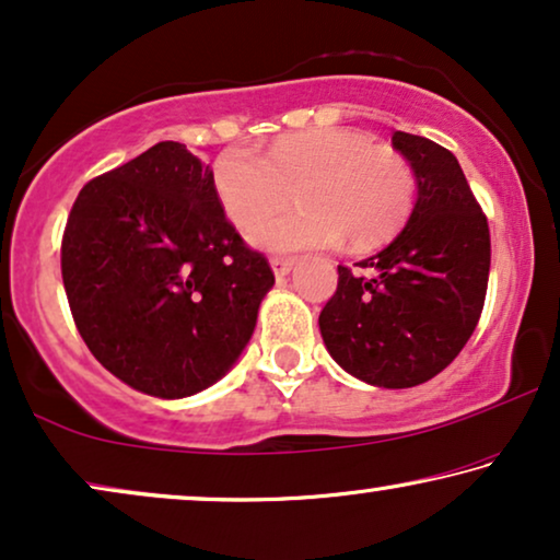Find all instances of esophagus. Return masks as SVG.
I'll return each mask as SVG.
<instances>
[{"mask_svg":"<svg viewBox=\"0 0 560 560\" xmlns=\"http://www.w3.org/2000/svg\"><path fill=\"white\" fill-rule=\"evenodd\" d=\"M293 262H295L293 257H280V255H272V257H270V265H272L275 278H285V275L290 272V267H293Z\"/></svg>","mask_w":560,"mask_h":560,"instance_id":"34e87169","label":"esophagus"}]
</instances>
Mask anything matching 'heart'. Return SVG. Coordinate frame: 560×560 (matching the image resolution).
I'll return each instance as SVG.
<instances>
[{"instance_id": "b5f03b06", "label": "heart", "mask_w": 560, "mask_h": 560, "mask_svg": "<svg viewBox=\"0 0 560 560\" xmlns=\"http://www.w3.org/2000/svg\"><path fill=\"white\" fill-rule=\"evenodd\" d=\"M213 188L236 226L296 194L295 212L264 215L249 229L257 247H324L343 236L349 247L364 249L405 224L418 183L405 155L387 144L351 129H311L282 137L265 158L247 148L224 150L213 165Z\"/></svg>"}]
</instances>
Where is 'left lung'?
Segmentation results:
<instances>
[{
  "label": "left lung",
  "mask_w": 560,
  "mask_h": 560,
  "mask_svg": "<svg viewBox=\"0 0 560 560\" xmlns=\"http://www.w3.org/2000/svg\"><path fill=\"white\" fill-rule=\"evenodd\" d=\"M393 148L416 173V209L357 270L339 265L318 326L349 374L402 389L446 370L469 341L485 308L492 242L454 152L408 132H395Z\"/></svg>",
  "instance_id": "8db88e82"
}]
</instances>
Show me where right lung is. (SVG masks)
<instances>
[{
  "instance_id": "obj_1",
  "label": "right lung",
  "mask_w": 560,
  "mask_h": 560,
  "mask_svg": "<svg viewBox=\"0 0 560 560\" xmlns=\"http://www.w3.org/2000/svg\"><path fill=\"white\" fill-rule=\"evenodd\" d=\"M60 272L91 354L167 400L224 377L275 282L221 209L211 167L180 142L152 144L81 188Z\"/></svg>"
}]
</instances>
